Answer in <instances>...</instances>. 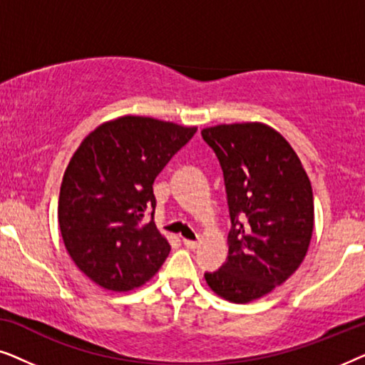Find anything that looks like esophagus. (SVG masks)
I'll list each match as a JSON object with an SVG mask.
<instances>
[{
  "label": "esophagus",
  "mask_w": 365,
  "mask_h": 365,
  "mask_svg": "<svg viewBox=\"0 0 365 365\" xmlns=\"http://www.w3.org/2000/svg\"><path fill=\"white\" fill-rule=\"evenodd\" d=\"M182 242H184V246H186L187 249H196L199 246L197 241H191V239H186V237L182 239Z\"/></svg>",
  "instance_id": "obj_1"
}]
</instances>
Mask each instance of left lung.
Wrapping results in <instances>:
<instances>
[{"label": "left lung", "mask_w": 365, "mask_h": 365, "mask_svg": "<svg viewBox=\"0 0 365 365\" xmlns=\"http://www.w3.org/2000/svg\"><path fill=\"white\" fill-rule=\"evenodd\" d=\"M226 184L229 254L207 286L246 304L286 282L306 257L314 231V196L301 159L262 123L219 124L201 131Z\"/></svg>", "instance_id": "8db88e82"}]
</instances>
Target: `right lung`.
<instances>
[{"label": "right lung", "mask_w": 365, "mask_h": 365, "mask_svg": "<svg viewBox=\"0 0 365 365\" xmlns=\"http://www.w3.org/2000/svg\"><path fill=\"white\" fill-rule=\"evenodd\" d=\"M197 128L121 116L89 133L64 171L58 221L66 251L108 291L126 292L159 271L171 251L154 224V179ZM152 211V221L143 214Z\"/></svg>", "instance_id": "1"}]
</instances>
